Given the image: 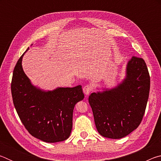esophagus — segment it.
<instances>
[{
  "mask_svg": "<svg viewBox=\"0 0 161 161\" xmlns=\"http://www.w3.org/2000/svg\"><path fill=\"white\" fill-rule=\"evenodd\" d=\"M92 90V87L90 85H86V86H84L83 88L84 93L85 95H89V94H90Z\"/></svg>",
  "mask_w": 161,
  "mask_h": 161,
  "instance_id": "1",
  "label": "esophagus"
}]
</instances>
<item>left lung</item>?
I'll use <instances>...</instances> for the list:
<instances>
[{
	"instance_id": "left-lung-1",
	"label": "left lung",
	"mask_w": 161,
	"mask_h": 161,
	"mask_svg": "<svg viewBox=\"0 0 161 161\" xmlns=\"http://www.w3.org/2000/svg\"><path fill=\"white\" fill-rule=\"evenodd\" d=\"M101 89L89 97L98 132L112 139L124 138L137 129L145 113L150 91L145 61L132 57L121 82L111 89Z\"/></svg>"
}]
</instances>
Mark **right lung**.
<instances>
[{"mask_svg": "<svg viewBox=\"0 0 161 161\" xmlns=\"http://www.w3.org/2000/svg\"><path fill=\"white\" fill-rule=\"evenodd\" d=\"M25 53L18 59L12 78L11 93L16 111L35 138L47 143L66 140L72 131L75 104L84 97L81 86L57 87L53 90L35 86L22 66Z\"/></svg>", "mask_w": 161, "mask_h": 161, "instance_id": "1", "label": "right lung"}]
</instances>
